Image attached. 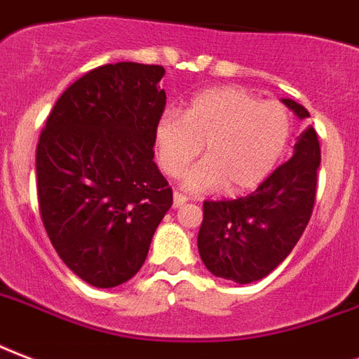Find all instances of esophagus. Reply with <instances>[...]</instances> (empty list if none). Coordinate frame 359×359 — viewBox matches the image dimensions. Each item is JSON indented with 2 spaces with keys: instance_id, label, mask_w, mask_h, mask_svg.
<instances>
[{
  "instance_id": "esophagus-1",
  "label": "esophagus",
  "mask_w": 359,
  "mask_h": 359,
  "mask_svg": "<svg viewBox=\"0 0 359 359\" xmlns=\"http://www.w3.org/2000/svg\"><path fill=\"white\" fill-rule=\"evenodd\" d=\"M187 196L182 193H174V208H182L183 204H187Z\"/></svg>"
}]
</instances>
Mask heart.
<instances>
[{"mask_svg":"<svg viewBox=\"0 0 359 359\" xmlns=\"http://www.w3.org/2000/svg\"><path fill=\"white\" fill-rule=\"evenodd\" d=\"M292 133L294 114L285 102L223 86L194 95L183 116L163 114L155 125V149L163 172L180 176L204 148L205 159L185 174L183 185L196 193L223 185L229 193H243L273 174Z\"/></svg>","mask_w":359,"mask_h":359,"instance_id":"obj_1","label":"heart"}]
</instances>
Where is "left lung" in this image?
I'll return each instance as SVG.
<instances>
[{"mask_svg":"<svg viewBox=\"0 0 359 359\" xmlns=\"http://www.w3.org/2000/svg\"><path fill=\"white\" fill-rule=\"evenodd\" d=\"M299 119L309 112L283 99ZM320 144L313 127L299 135L294 155L247 196L205 200L198 252L215 277L247 285L264 279L304 234L315 208Z\"/></svg>","mask_w":359,"mask_h":359,"instance_id":"obj_1","label":"left lung"}]
</instances>
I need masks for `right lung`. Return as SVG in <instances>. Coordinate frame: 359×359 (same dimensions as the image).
I'll list each match as a JSON object with an SVG mask.
<instances>
[{"label":"right lung","mask_w":359,"mask_h":359,"mask_svg":"<svg viewBox=\"0 0 359 359\" xmlns=\"http://www.w3.org/2000/svg\"><path fill=\"white\" fill-rule=\"evenodd\" d=\"M165 69L108 63L67 88L37 144L44 229L67 268L97 288L129 280L172 205L154 163Z\"/></svg>","instance_id":"add662e5"}]
</instances>
